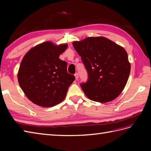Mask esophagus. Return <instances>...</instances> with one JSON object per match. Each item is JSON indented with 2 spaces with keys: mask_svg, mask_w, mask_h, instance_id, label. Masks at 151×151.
<instances>
[{
  "mask_svg": "<svg viewBox=\"0 0 151 151\" xmlns=\"http://www.w3.org/2000/svg\"><path fill=\"white\" fill-rule=\"evenodd\" d=\"M75 76L76 80H78V74L77 73L75 74Z\"/></svg>",
  "mask_w": 151,
  "mask_h": 151,
  "instance_id": "obj_1",
  "label": "esophagus"
}]
</instances>
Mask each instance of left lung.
<instances>
[{"label":"left lung","mask_w":151,"mask_h":151,"mask_svg":"<svg viewBox=\"0 0 151 151\" xmlns=\"http://www.w3.org/2000/svg\"><path fill=\"white\" fill-rule=\"evenodd\" d=\"M73 45L88 71V81L81 84L88 98L102 103L117 98L130 72L126 50L104 37H87Z\"/></svg>","instance_id":"1"}]
</instances>
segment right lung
Instances as JSON below:
<instances>
[{"instance_id":"right-lung-1","label":"right lung","mask_w":151,"mask_h":151,"mask_svg":"<svg viewBox=\"0 0 151 151\" xmlns=\"http://www.w3.org/2000/svg\"><path fill=\"white\" fill-rule=\"evenodd\" d=\"M46 41L34 47L22 60L17 78L28 99L42 107H52L65 99L75 76L67 70V62L59 58L67 48Z\"/></svg>"}]
</instances>
